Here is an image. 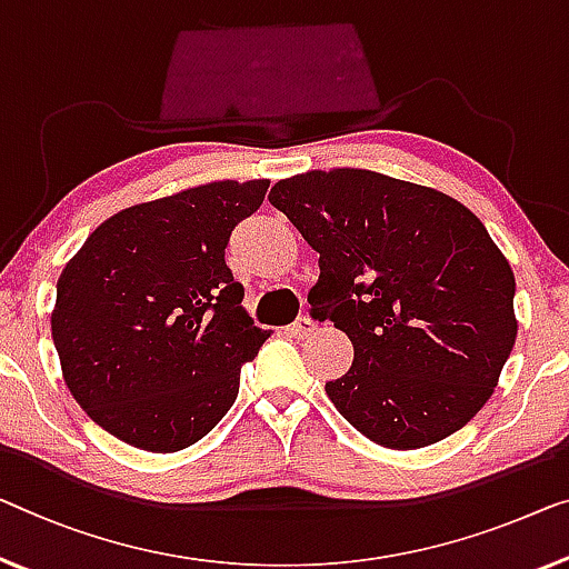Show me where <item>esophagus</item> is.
Returning a JSON list of instances; mask_svg holds the SVG:
<instances>
[{
    "mask_svg": "<svg viewBox=\"0 0 569 569\" xmlns=\"http://www.w3.org/2000/svg\"><path fill=\"white\" fill-rule=\"evenodd\" d=\"M288 332H291L293 337H301L303 339V337H309V335L317 332V325H313L309 317H299L291 327H288Z\"/></svg>",
    "mask_w": 569,
    "mask_h": 569,
    "instance_id": "34e87169",
    "label": "esophagus"
}]
</instances>
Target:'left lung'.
<instances>
[{
    "label": "left lung",
    "instance_id": "1",
    "mask_svg": "<svg viewBox=\"0 0 569 569\" xmlns=\"http://www.w3.org/2000/svg\"><path fill=\"white\" fill-rule=\"evenodd\" d=\"M319 252L311 309L355 347L325 386L370 442L419 449L462 429L516 342L513 270L460 201L398 178L335 168L270 189Z\"/></svg>",
    "mask_w": 569,
    "mask_h": 569
}]
</instances>
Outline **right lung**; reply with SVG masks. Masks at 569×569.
Returning a JSON list of instances; mask_svg holds the SVG:
<instances>
[{"instance_id":"right-lung-1","label":"right lung","mask_w":569,"mask_h":569,"mask_svg":"<svg viewBox=\"0 0 569 569\" xmlns=\"http://www.w3.org/2000/svg\"><path fill=\"white\" fill-rule=\"evenodd\" d=\"M270 181H214L122 209L63 268L50 317L68 391L148 452L199 442L232 409L268 329L242 309L230 234Z\"/></svg>"}]
</instances>
